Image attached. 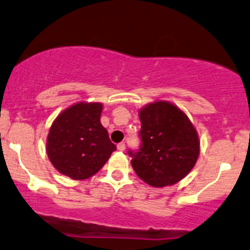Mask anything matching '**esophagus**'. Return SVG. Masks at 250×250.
Wrapping results in <instances>:
<instances>
[{
  "instance_id": "esophagus-1",
  "label": "esophagus",
  "mask_w": 250,
  "mask_h": 250,
  "mask_svg": "<svg viewBox=\"0 0 250 250\" xmlns=\"http://www.w3.org/2000/svg\"><path fill=\"white\" fill-rule=\"evenodd\" d=\"M117 147H118V150H119V151H124V150H125V143H124V142H122V143L118 144Z\"/></svg>"
}]
</instances>
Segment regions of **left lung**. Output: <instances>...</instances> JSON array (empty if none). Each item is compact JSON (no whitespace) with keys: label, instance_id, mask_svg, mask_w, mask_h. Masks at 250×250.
<instances>
[{"label":"left lung","instance_id":"left-lung-1","mask_svg":"<svg viewBox=\"0 0 250 250\" xmlns=\"http://www.w3.org/2000/svg\"><path fill=\"white\" fill-rule=\"evenodd\" d=\"M141 147L128 150L136 174L152 187L176 184L192 170L200 152L197 130L186 114L168 101L139 111Z\"/></svg>","mask_w":250,"mask_h":250}]
</instances>
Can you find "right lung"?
I'll return each instance as SVG.
<instances>
[{"label": "right lung", "instance_id": "1", "mask_svg": "<svg viewBox=\"0 0 250 250\" xmlns=\"http://www.w3.org/2000/svg\"><path fill=\"white\" fill-rule=\"evenodd\" d=\"M103 104L79 103L51 125L46 152L53 167L72 180H84L104 167L117 146L101 125Z\"/></svg>", "mask_w": 250, "mask_h": 250}]
</instances>
